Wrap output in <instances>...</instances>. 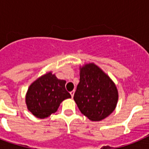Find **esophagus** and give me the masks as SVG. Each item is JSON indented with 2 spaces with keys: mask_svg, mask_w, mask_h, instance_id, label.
I'll return each instance as SVG.
<instances>
[{
  "mask_svg": "<svg viewBox=\"0 0 149 149\" xmlns=\"http://www.w3.org/2000/svg\"><path fill=\"white\" fill-rule=\"evenodd\" d=\"M74 93H75V91H74V90H73V91H71V92H70V94H71V97H72V98L73 97V95H74Z\"/></svg>",
  "mask_w": 149,
  "mask_h": 149,
  "instance_id": "obj_1",
  "label": "esophagus"
}]
</instances>
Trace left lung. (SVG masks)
<instances>
[{
  "label": "left lung",
  "instance_id": "left-lung-1",
  "mask_svg": "<svg viewBox=\"0 0 149 149\" xmlns=\"http://www.w3.org/2000/svg\"><path fill=\"white\" fill-rule=\"evenodd\" d=\"M79 69V83L73 99L80 112L90 120H103L117 106L118 89L112 79L94 63Z\"/></svg>",
  "mask_w": 149,
  "mask_h": 149
}]
</instances>
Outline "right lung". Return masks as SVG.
Wrapping results in <instances>:
<instances>
[{
	"label": "right lung",
	"mask_w": 149,
	"mask_h": 149,
	"mask_svg": "<svg viewBox=\"0 0 149 149\" xmlns=\"http://www.w3.org/2000/svg\"><path fill=\"white\" fill-rule=\"evenodd\" d=\"M65 80L58 79L52 72L34 81L28 89L25 102L34 116L45 118L57 111L62 102L71 97L65 90Z\"/></svg>",
	"instance_id": "1"
}]
</instances>
